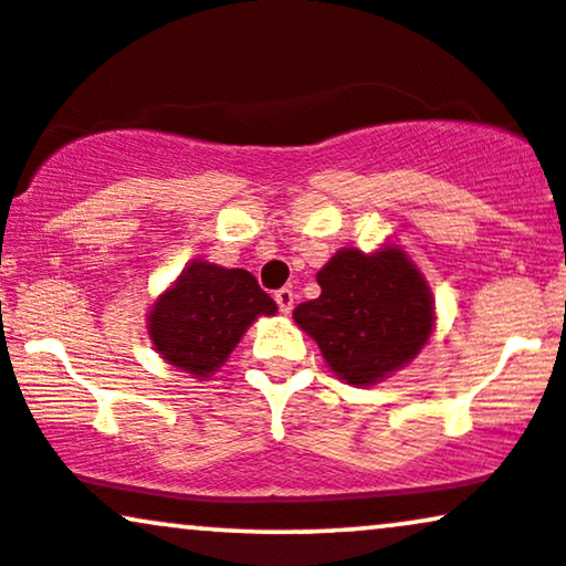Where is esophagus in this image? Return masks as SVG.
<instances>
[{
    "label": "esophagus",
    "mask_w": 566,
    "mask_h": 566,
    "mask_svg": "<svg viewBox=\"0 0 566 566\" xmlns=\"http://www.w3.org/2000/svg\"><path fill=\"white\" fill-rule=\"evenodd\" d=\"M275 302H277V307H281L283 315H289L296 304V294L291 289H281V291H275Z\"/></svg>",
    "instance_id": "34e87169"
}]
</instances>
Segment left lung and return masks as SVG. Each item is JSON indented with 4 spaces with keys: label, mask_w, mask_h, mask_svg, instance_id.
I'll use <instances>...</instances> for the list:
<instances>
[{
    "label": "left lung",
    "mask_w": 566,
    "mask_h": 566,
    "mask_svg": "<svg viewBox=\"0 0 566 566\" xmlns=\"http://www.w3.org/2000/svg\"><path fill=\"white\" fill-rule=\"evenodd\" d=\"M321 296L298 304L294 321L321 347L336 378L374 387L413 363L434 334V296L397 243L365 254L342 249L317 272Z\"/></svg>",
    "instance_id": "left-lung-1"
}]
</instances>
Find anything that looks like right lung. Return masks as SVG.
I'll return each instance as SVG.
<instances>
[{
  "label": "right lung",
  "mask_w": 566,
  "mask_h": 566,
  "mask_svg": "<svg viewBox=\"0 0 566 566\" xmlns=\"http://www.w3.org/2000/svg\"><path fill=\"white\" fill-rule=\"evenodd\" d=\"M277 304L245 270L192 259L148 310V336L158 355L192 378H211L259 317Z\"/></svg>",
  "instance_id": "1"
}]
</instances>
